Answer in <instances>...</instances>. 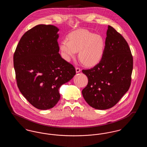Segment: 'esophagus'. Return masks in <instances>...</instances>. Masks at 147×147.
<instances>
[{
	"instance_id": "34e87169",
	"label": "esophagus",
	"mask_w": 147,
	"mask_h": 147,
	"mask_svg": "<svg viewBox=\"0 0 147 147\" xmlns=\"http://www.w3.org/2000/svg\"><path fill=\"white\" fill-rule=\"evenodd\" d=\"M76 72H77V73H79V72L81 71L80 68L79 67H77L76 68Z\"/></svg>"
}]
</instances>
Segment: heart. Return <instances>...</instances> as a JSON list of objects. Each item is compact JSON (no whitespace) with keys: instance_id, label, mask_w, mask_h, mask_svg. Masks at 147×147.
Segmentation results:
<instances>
[{"instance_id":"heart-1","label":"heart","mask_w":147,"mask_h":147,"mask_svg":"<svg viewBox=\"0 0 147 147\" xmlns=\"http://www.w3.org/2000/svg\"><path fill=\"white\" fill-rule=\"evenodd\" d=\"M105 42L100 35H95L85 30L76 31L61 42L60 49L67 60L74 57L79 51L80 61L86 66L97 64L105 51Z\"/></svg>"}]
</instances>
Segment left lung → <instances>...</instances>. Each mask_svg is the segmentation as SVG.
Here are the masks:
<instances>
[{
    "mask_svg": "<svg viewBox=\"0 0 147 147\" xmlns=\"http://www.w3.org/2000/svg\"><path fill=\"white\" fill-rule=\"evenodd\" d=\"M104 53L99 63L83 69L88 83L82 90L92 107L106 110L116 105L128 90L131 83L133 56L124 37L109 25Z\"/></svg>",
    "mask_w": 147,
    "mask_h": 147,
    "instance_id": "1",
    "label": "left lung"
}]
</instances>
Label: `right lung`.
<instances>
[{
  "instance_id": "1",
  "label": "right lung",
  "mask_w": 147,
  "mask_h": 147,
  "mask_svg": "<svg viewBox=\"0 0 147 147\" xmlns=\"http://www.w3.org/2000/svg\"><path fill=\"white\" fill-rule=\"evenodd\" d=\"M58 30L51 25H37L21 37L14 52L18 87L28 102L40 110L57 104L59 88L76 73L74 67L58 53Z\"/></svg>"
}]
</instances>
